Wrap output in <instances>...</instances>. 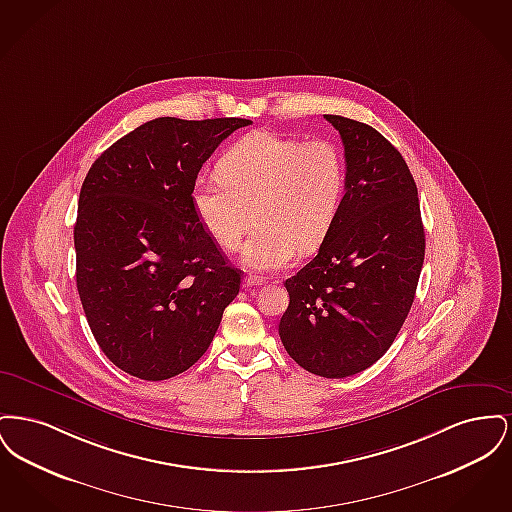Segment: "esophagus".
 <instances>
[{"label":"esophagus","instance_id":"34e87169","mask_svg":"<svg viewBox=\"0 0 512 512\" xmlns=\"http://www.w3.org/2000/svg\"><path fill=\"white\" fill-rule=\"evenodd\" d=\"M265 280L261 276H255V274H247L244 278L245 286H261Z\"/></svg>","mask_w":512,"mask_h":512}]
</instances>
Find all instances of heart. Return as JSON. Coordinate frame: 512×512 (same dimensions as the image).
I'll return each mask as SVG.
<instances>
[{"label": "heart", "instance_id": "1", "mask_svg": "<svg viewBox=\"0 0 512 512\" xmlns=\"http://www.w3.org/2000/svg\"><path fill=\"white\" fill-rule=\"evenodd\" d=\"M218 178H199L192 188L195 215L213 242L236 249L255 270L288 267L297 253L317 249L340 211L345 161L326 138L295 140L255 130L219 161Z\"/></svg>", "mask_w": 512, "mask_h": 512}]
</instances>
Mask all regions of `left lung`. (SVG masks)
Returning a JSON list of instances; mask_svg holds the SVG:
<instances>
[{"label": "left lung", "mask_w": 512, "mask_h": 512, "mask_svg": "<svg viewBox=\"0 0 512 512\" xmlns=\"http://www.w3.org/2000/svg\"><path fill=\"white\" fill-rule=\"evenodd\" d=\"M345 151V195L317 257L286 280L278 332L288 355L324 378L374 365L411 311L424 263L413 174L372 126L324 115Z\"/></svg>", "instance_id": "1"}]
</instances>
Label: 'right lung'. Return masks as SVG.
Masks as SVG:
<instances>
[{
	"instance_id": "right-lung-1",
	"label": "right lung",
	"mask_w": 512,
	"mask_h": 512,
	"mask_svg": "<svg viewBox=\"0 0 512 512\" xmlns=\"http://www.w3.org/2000/svg\"><path fill=\"white\" fill-rule=\"evenodd\" d=\"M247 119L159 117L105 149L86 174L74 224L76 288L105 357L159 382L201 359L242 270L195 215L192 188Z\"/></svg>"
}]
</instances>
